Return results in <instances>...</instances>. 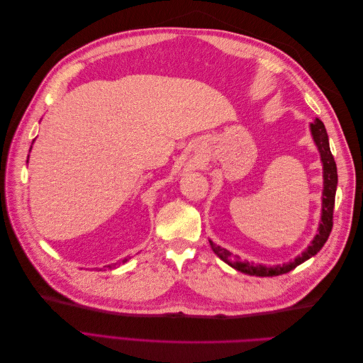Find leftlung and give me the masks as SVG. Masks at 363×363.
<instances>
[{"label": "left lung", "instance_id": "obj_1", "mask_svg": "<svg viewBox=\"0 0 363 363\" xmlns=\"http://www.w3.org/2000/svg\"><path fill=\"white\" fill-rule=\"evenodd\" d=\"M311 131L315 144L320 150L321 162L324 167V191H323V215H321V224H320V233L315 236L312 244L307 247V250L303 252L301 256L296 257L294 262L284 263V265H276V267H265V265H255V263L242 262L240 257L233 256L232 252L215 245L211 242V247L216 256L221 257L230 267L248 274V276H257V277H272V276H281V274H286L296 268L300 263L306 262L315 256L318 251H320L325 240L330 236L332 227H333V208H335V195H336V186H337V169H336V162L330 151V145H328V136L325 127L321 119H315L311 124Z\"/></svg>", "mask_w": 363, "mask_h": 363}]
</instances>
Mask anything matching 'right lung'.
Here are the masks:
<instances>
[{
    "mask_svg": "<svg viewBox=\"0 0 363 363\" xmlns=\"http://www.w3.org/2000/svg\"><path fill=\"white\" fill-rule=\"evenodd\" d=\"M124 262H127V259H124V260H123V263H124ZM107 268H112V265H108Z\"/></svg>",
    "mask_w": 363,
    "mask_h": 363,
    "instance_id": "add662e5",
    "label": "right lung"
}]
</instances>
